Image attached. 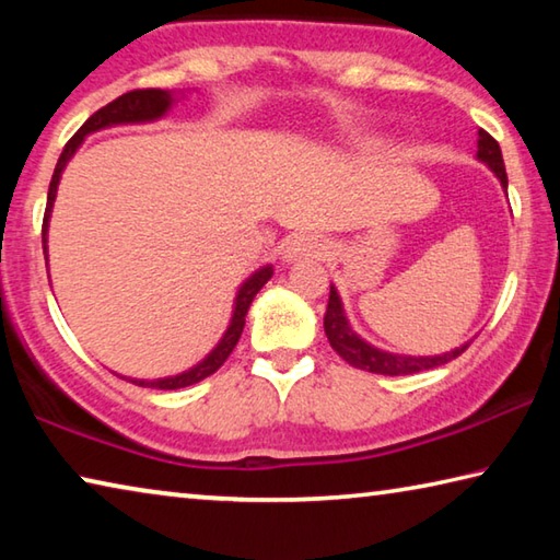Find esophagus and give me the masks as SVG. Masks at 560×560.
<instances>
[{
  "instance_id": "esophagus-1",
  "label": "esophagus",
  "mask_w": 560,
  "mask_h": 560,
  "mask_svg": "<svg viewBox=\"0 0 560 560\" xmlns=\"http://www.w3.org/2000/svg\"><path fill=\"white\" fill-rule=\"evenodd\" d=\"M326 252H328V242L324 240V236L316 232H303V234L293 236V240L287 244L283 257H287L289 261L320 259V257H326Z\"/></svg>"
}]
</instances>
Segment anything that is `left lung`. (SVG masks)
Listing matches in <instances>:
<instances>
[{"label": "left lung", "mask_w": 560, "mask_h": 560, "mask_svg": "<svg viewBox=\"0 0 560 560\" xmlns=\"http://www.w3.org/2000/svg\"><path fill=\"white\" fill-rule=\"evenodd\" d=\"M477 158L481 163H487L491 170H494L501 187H509L506 179V167H504V158H501V148L494 138L489 136L487 130H479V150ZM324 328L328 336L330 348L346 360L348 365L360 368V371L368 373H377V375H412L420 371H430V368H438L450 363L457 355H462L467 346H462L452 353L444 355H395V353H385V350H377L373 346H368L363 338H358L353 334V328L346 320L343 306H340L338 291L330 287V296H328V308L324 316Z\"/></svg>", "instance_id": "1"}]
</instances>
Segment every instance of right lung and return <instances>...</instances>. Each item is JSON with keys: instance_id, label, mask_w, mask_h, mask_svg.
<instances>
[{"instance_id": "1", "label": "right lung", "mask_w": 560, "mask_h": 560, "mask_svg": "<svg viewBox=\"0 0 560 560\" xmlns=\"http://www.w3.org/2000/svg\"><path fill=\"white\" fill-rule=\"evenodd\" d=\"M170 103H173V96H170L167 91H160V89L128 91V93H122V96H118L116 101H110L108 106L98 108L86 122H83L79 130H75V136L63 145V153L59 158V163H56V170H54L51 183H49V197H46V212H44V224H42L44 257H46V232H49V217H51V207H54V200H56V187H59V179H61L66 163H69L71 155L75 153V148L83 143V138H86L89 132H93V130H101V128H108V126H120V122H145V120L163 118L167 108H170ZM271 273H273L271 267H264L244 281V287L240 289V293H236L230 328H226L224 338L220 340V343H217V348L202 360L200 365H195L192 371L179 373L175 377H163V381H130V383L140 385V387H155V390H177V387L195 385V383H200V381H205V377H210L212 373L220 371V368L224 365V360L230 358V353L234 350L236 340H240V336H242L244 316H246V311H249V303L261 291L264 283L271 279Z\"/></svg>"}]
</instances>
